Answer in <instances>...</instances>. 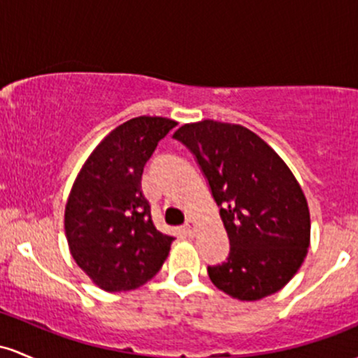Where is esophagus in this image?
Returning <instances> with one entry per match:
<instances>
[{
  "label": "esophagus",
  "mask_w": 358,
  "mask_h": 358,
  "mask_svg": "<svg viewBox=\"0 0 358 358\" xmlns=\"http://www.w3.org/2000/svg\"><path fill=\"white\" fill-rule=\"evenodd\" d=\"M184 230L189 236H194L196 235V222L194 218H187L186 220V224H184Z\"/></svg>",
  "instance_id": "1"
}]
</instances>
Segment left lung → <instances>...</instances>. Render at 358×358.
Instances as JSON below:
<instances>
[{
  "label": "left lung",
  "instance_id": "8db88e82",
  "mask_svg": "<svg viewBox=\"0 0 358 358\" xmlns=\"http://www.w3.org/2000/svg\"><path fill=\"white\" fill-rule=\"evenodd\" d=\"M210 182L230 254L208 267L211 282L240 301L280 291L308 254L311 220L298 179L277 152L235 123H186L176 131Z\"/></svg>",
  "mask_w": 358,
  "mask_h": 358
}]
</instances>
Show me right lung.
I'll return each mask as SVG.
<instances>
[{"instance_id":"add662e5","label":"right lung","mask_w":358,"mask_h":358,"mask_svg":"<svg viewBox=\"0 0 358 358\" xmlns=\"http://www.w3.org/2000/svg\"><path fill=\"white\" fill-rule=\"evenodd\" d=\"M178 122L136 116L111 130L76 178L64 213L72 259L103 291H131L166 262L174 236L160 233L142 192V172Z\"/></svg>"}]
</instances>
